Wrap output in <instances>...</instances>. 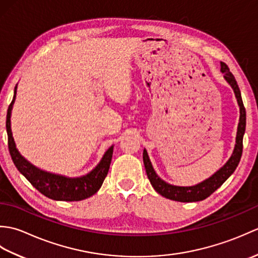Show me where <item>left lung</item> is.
Instances as JSON below:
<instances>
[{
    "label": "left lung",
    "mask_w": 258,
    "mask_h": 258,
    "mask_svg": "<svg viewBox=\"0 0 258 258\" xmlns=\"http://www.w3.org/2000/svg\"><path fill=\"white\" fill-rule=\"evenodd\" d=\"M221 71L224 73V78L228 82L229 85L232 86L234 90L235 96L237 98L240 116H239V123L237 128V135H236V144H235V149L233 154L229 158L228 162L224 165L220 171H217L215 174L212 175L210 178H207L204 182L197 184L195 186H188V187H180V186H174L171 184H167L164 182L163 179L157 176L154 168H153L151 161L147 155L146 150L143 152V162L146 169L147 177H149L150 182L153 187L157 191L158 194L166 197L168 200L183 202V203H189V202H199L207 199L208 196L212 195L223 183L231 176L236 169L238 163L240 161L243 153V136L245 133L246 127V111L243 104L242 95H240L239 87L237 85V82L235 80L234 75L231 73L227 65L221 62Z\"/></svg>",
    "instance_id": "left-lung-1"
}]
</instances>
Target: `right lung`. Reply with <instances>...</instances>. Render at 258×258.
<instances>
[{
	"label": "right lung",
	"instance_id": "obj_1",
	"mask_svg": "<svg viewBox=\"0 0 258 258\" xmlns=\"http://www.w3.org/2000/svg\"><path fill=\"white\" fill-rule=\"evenodd\" d=\"M16 86L14 89V96L8 108L7 114V132H8V144L9 151L12 161L20 173L29 180L41 194L54 201H65L75 202L85 200L87 197L94 195L101 188V186L108 173L109 165H111L113 146L109 147L104 154L100 164L85 176L69 178L61 175H55L41 171L37 167L33 166L22 156L16 150L15 143L11 131V111L15 100Z\"/></svg>",
	"mask_w": 258,
	"mask_h": 258
}]
</instances>
